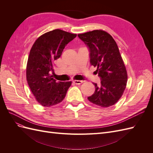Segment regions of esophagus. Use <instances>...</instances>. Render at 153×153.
Wrapping results in <instances>:
<instances>
[{
	"label": "esophagus",
	"instance_id": "34e87169",
	"mask_svg": "<svg viewBox=\"0 0 153 153\" xmlns=\"http://www.w3.org/2000/svg\"><path fill=\"white\" fill-rule=\"evenodd\" d=\"M73 82L75 83V84H82V83L83 82V81H82V80H73Z\"/></svg>",
	"mask_w": 153,
	"mask_h": 153
}]
</instances>
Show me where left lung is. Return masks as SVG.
Masks as SVG:
<instances>
[{
    "label": "left lung",
    "instance_id": "1",
    "mask_svg": "<svg viewBox=\"0 0 153 153\" xmlns=\"http://www.w3.org/2000/svg\"><path fill=\"white\" fill-rule=\"evenodd\" d=\"M87 46L90 63L97 68L101 78L100 85L93 83L95 91L88 97L91 103L101 107H108L121 98L126 86L127 71L117 45L107 32L94 30L78 34Z\"/></svg>",
    "mask_w": 153,
    "mask_h": 153
}]
</instances>
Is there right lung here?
I'll return each instance as SVG.
<instances>
[{"instance_id": "obj_1", "label": "right lung", "mask_w": 153, "mask_h": 153, "mask_svg": "<svg viewBox=\"0 0 153 153\" xmlns=\"http://www.w3.org/2000/svg\"><path fill=\"white\" fill-rule=\"evenodd\" d=\"M76 37L75 34L55 29L39 37L32 45L27 64V80L35 98L43 106L61 103L71 85V81L56 82L51 74L53 61Z\"/></svg>"}]
</instances>
